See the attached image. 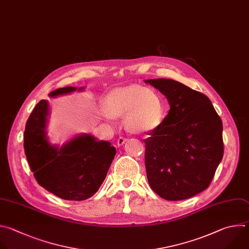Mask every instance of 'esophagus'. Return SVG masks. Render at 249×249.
<instances>
[{
	"label": "esophagus",
	"instance_id": "esophagus-1",
	"mask_svg": "<svg viewBox=\"0 0 249 249\" xmlns=\"http://www.w3.org/2000/svg\"><path fill=\"white\" fill-rule=\"evenodd\" d=\"M126 141H127V138L121 136V137H119V139H118V141H117V144H118V146H122V145L124 144Z\"/></svg>",
	"mask_w": 249,
	"mask_h": 249
}]
</instances>
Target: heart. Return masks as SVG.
I'll return each mask as SVG.
<instances>
[{
	"mask_svg": "<svg viewBox=\"0 0 249 249\" xmlns=\"http://www.w3.org/2000/svg\"><path fill=\"white\" fill-rule=\"evenodd\" d=\"M103 110L107 118L124 116L126 127L134 132L152 131L164 118V106L158 93L139 85L110 91L104 99Z\"/></svg>",
	"mask_w": 249,
	"mask_h": 249,
	"instance_id": "1",
	"label": "heart"
}]
</instances>
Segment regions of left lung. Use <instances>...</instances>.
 Listing matches in <instances>:
<instances>
[{"label":"left lung","instance_id":"left-lung-1","mask_svg":"<svg viewBox=\"0 0 249 249\" xmlns=\"http://www.w3.org/2000/svg\"><path fill=\"white\" fill-rule=\"evenodd\" d=\"M145 82L164 94L171 107L143 140L149 185L166 200L187 199L210 185L222 161V120L203 93L173 79Z\"/></svg>","mask_w":249,"mask_h":249}]
</instances>
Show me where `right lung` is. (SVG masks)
Listing matches in <instances>:
<instances>
[{
	"label": "right lung",
	"mask_w": 249,
	"mask_h": 249,
	"mask_svg": "<svg viewBox=\"0 0 249 249\" xmlns=\"http://www.w3.org/2000/svg\"><path fill=\"white\" fill-rule=\"evenodd\" d=\"M69 86L49 94L57 97L75 91ZM79 88L78 90H82ZM49 104L41 100L30 114L24 130V152L37 182L65 200L82 201L103 183L116 155L110 142L90 134L78 135L62 147L51 145L46 133Z\"/></svg>",
	"instance_id": "1"
}]
</instances>
